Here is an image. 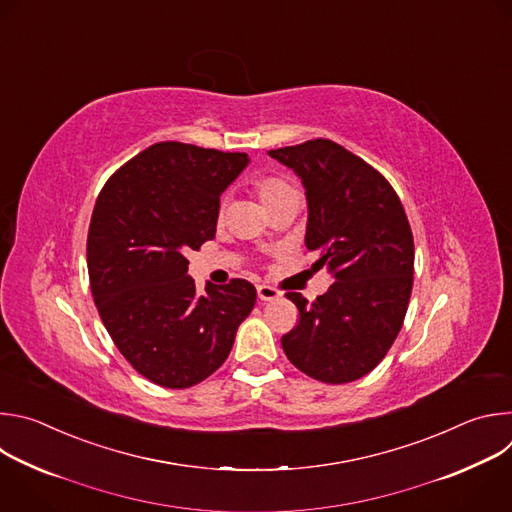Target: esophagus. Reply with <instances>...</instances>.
Returning <instances> with one entry per match:
<instances>
[{"label": "esophagus", "instance_id": "obj_1", "mask_svg": "<svg viewBox=\"0 0 512 512\" xmlns=\"http://www.w3.org/2000/svg\"><path fill=\"white\" fill-rule=\"evenodd\" d=\"M257 296L263 302H271V300L281 298V291L277 287H273V285H257Z\"/></svg>", "mask_w": 512, "mask_h": 512}]
</instances>
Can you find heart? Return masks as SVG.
Segmentation results:
<instances>
[{"label": "heart", "mask_w": 512, "mask_h": 512, "mask_svg": "<svg viewBox=\"0 0 512 512\" xmlns=\"http://www.w3.org/2000/svg\"><path fill=\"white\" fill-rule=\"evenodd\" d=\"M253 190H255L257 198L261 200V204L265 206V210L271 204H275L277 200L298 192L294 186H291V182L287 178H283V176H263V178L255 180ZM218 212L223 214V204H221V208H218Z\"/></svg>", "instance_id": "heart-1"}]
</instances>
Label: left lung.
<instances>
[{"label": "left lung", "instance_id": "1", "mask_svg": "<svg viewBox=\"0 0 512 512\" xmlns=\"http://www.w3.org/2000/svg\"><path fill=\"white\" fill-rule=\"evenodd\" d=\"M308 196L306 247L312 269L334 283L312 304L287 291L300 320L281 338L285 356L308 377L342 385L369 375L393 346L413 287V233L387 178L332 139L271 150Z\"/></svg>", "mask_w": 512, "mask_h": 512}]
</instances>
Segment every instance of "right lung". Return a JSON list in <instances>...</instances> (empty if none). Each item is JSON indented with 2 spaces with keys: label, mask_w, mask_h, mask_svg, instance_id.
<instances>
[{
  "label": "right lung",
  "mask_w": 512,
  "mask_h": 512,
  "mask_svg": "<svg viewBox=\"0 0 512 512\" xmlns=\"http://www.w3.org/2000/svg\"><path fill=\"white\" fill-rule=\"evenodd\" d=\"M247 154L160 141L125 162L97 196L87 265L99 316L131 367L166 389H188L227 360L257 291L247 279L188 275L186 253L214 239L221 192Z\"/></svg>",
  "instance_id": "right-lung-1"
}]
</instances>
